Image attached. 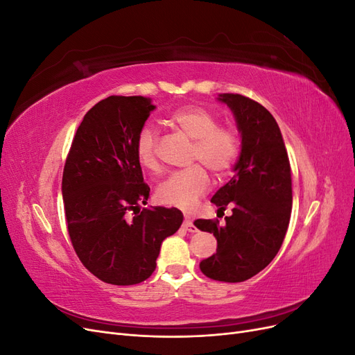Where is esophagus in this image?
<instances>
[{
	"label": "esophagus",
	"mask_w": 355,
	"mask_h": 355,
	"mask_svg": "<svg viewBox=\"0 0 355 355\" xmlns=\"http://www.w3.org/2000/svg\"><path fill=\"white\" fill-rule=\"evenodd\" d=\"M182 228H184V230L188 231V232H191V234H194V232L198 231V230L194 227V223H192L191 219H188V218H185L184 223H182Z\"/></svg>",
	"instance_id": "1"
}]
</instances>
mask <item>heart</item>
I'll return each mask as SVG.
<instances>
[{"label":"heart","instance_id":"1","mask_svg":"<svg viewBox=\"0 0 355 355\" xmlns=\"http://www.w3.org/2000/svg\"><path fill=\"white\" fill-rule=\"evenodd\" d=\"M168 123L180 133L194 139L189 151L191 161H200L211 173L222 176L234 168L240 157V136L234 127L218 124L219 120L211 111L202 106L189 105L175 110L168 115ZM159 137L155 128L142 125L135 139V154L144 168L159 170L158 159ZM210 179L206 168L194 164L171 173L157 188V198L161 204L180 210H192L198 200L206 194Z\"/></svg>","mask_w":355,"mask_h":355}]
</instances>
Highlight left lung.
Listing matches in <instances>:
<instances>
[{
	"instance_id": "1",
	"label": "left lung",
	"mask_w": 355,
	"mask_h": 355,
	"mask_svg": "<svg viewBox=\"0 0 355 355\" xmlns=\"http://www.w3.org/2000/svg\"><path fill=\"white\" fill-rule=\"evenodd\" d=\"M241 132V154L235 175L213 196L225 218L197 219L196 227L213 234L218 249L201 261V272L216 282L240 283L270 265L284 241L292 213V171L275 118L261 103L245 96L223 93Z\"/></svg>"
}]
</instances>
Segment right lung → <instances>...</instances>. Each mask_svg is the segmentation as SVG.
Instances as JSON below:
<instances>
[{"label":"right lung","instance_id":"obj_1","mask_svg":"<svg viewBox=\"0 0 355 355\" xmlns=\"http://www.w3.org/2000/svg\"><path fill=\"white\" fill-rule=\"evenodd\" d=\"M154 108L142 96H110L96 103L77 128L63 168L72 247L81 263L108 284L133 286L151 277L161 243L184 220L175 207L141 209L149 187L135 139Z\"/></svg>","mask_w":355,"mask_h":355}]
</instances>
